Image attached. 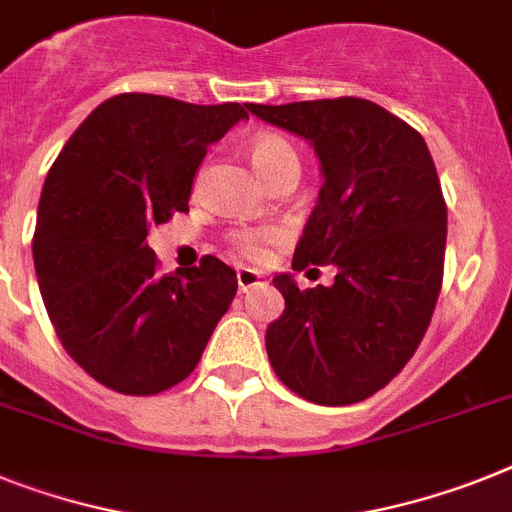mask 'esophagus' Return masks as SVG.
I'll use <instances>...</instances> for the list:
<instances>
[{
  "mask_svg": "<svg viewBox=\"0 0 512 512\" xmlns=\"http://www.w3.org/2000/svg\"><path fill=\"white\" fill-rule=\"evenodd\" d=\"M236 283H239V291H249L255 289L257 283H260V273H255V270L249 268H239L236 270Z\"/></svg>",
  "mask_w": 512,
  "mask_h": 512,
  "instance_id": "34e87169",
  "label": "esophagus"
}]
</instances>
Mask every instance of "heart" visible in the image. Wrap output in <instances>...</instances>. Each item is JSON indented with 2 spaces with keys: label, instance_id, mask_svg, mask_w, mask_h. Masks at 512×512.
Instances as JSON below:
<instances>
[{
  "label": "heart",
  "instance_id": "heart-1",
  "mask_svg": "<svg viewBox=\"0 0 512 512\" xmlns=\"http://www.w3.org/2000/svg\"><path fill=\"white\" fill-rule=\"evenodd\" d=\"M249 163L257 174L263 176L265 184L286 169H299L296 150L291 148L283 137L278 135H260L249 143ZM278 239L273 229H239L231 234V244L244 260L263 263L268 257V247Z\"/></svg>",
  "mask_w": 512,
  "mask_h": 512
}]
</instances>
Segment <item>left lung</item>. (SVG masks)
<instances>
[{
  "instance_id": "8db88e82",
  "label": "left lung",
  "mask_w": 512,
  "mask_h": 512,
  "mask_svg": "<svg viewBox=\"0 0 512 512\" xmlns=\"http://www.w3.org/2000/svg\"><path fill=\"white\" fill-rule=\"evenodd\" d=\"M315 145L322 187L291 268L336 265L333 286L273 278L286 309L265 333L278 380L320 406L359 403L422 343L442 289L448 205L424 137L364 98L263 106Z\"/></svg>"
}]
</instances>
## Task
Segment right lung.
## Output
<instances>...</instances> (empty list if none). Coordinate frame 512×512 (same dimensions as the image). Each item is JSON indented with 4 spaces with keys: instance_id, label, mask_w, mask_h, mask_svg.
<instances>
[{
    "instance_id": "1",
    "label": "right lung",
    "mask_w": 512,
    "mask_h": 512,
    "mask_svg": "<svg viewBox=\"0 0 512 512\" xmlns=\"http://www.w3.org/2000/svg\"><path fill=\"white\" fill-rule=\"evenodd\" d=\"M242 103L122 93L67 140L41 192L33 263L64 351L106 388L156 395L192 375L236 296V273L205 255L158 273L145 236L187 213L208 145Z\"/></svg>"
}]
</instances>
